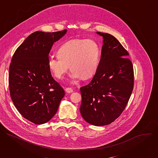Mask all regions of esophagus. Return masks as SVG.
<instances>
[{
    "mask_svg": "<svg viewBox=\"0 0 158 158\" xmlns=\"http://www.w3.org/2000/svg\"><path fill=\"white\" fill-rule=\"evenodd\" d=\"M65 91L67 93H71L73 92V89L72 88H71V87H67V88H65Z\"/></svg>",
    "mask_w": 158,
    "mask_h": 158,
    "instance_id": "34e87169",
    "label": "esophagus"
}]
</instances>
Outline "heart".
Masks as SVG:
<instances>
[{"instance_id": "obj_1", "label": "heart", "mask_w": 158, "mask_h": 158, "mask_svg": "<svg viewBox=\"0 0 158 158\" xmlns=\"http://www.w3.org/2000/svg\"><path fill=\"white\" fill-rule=\"evenodd\" d=\"M98 44L91 39H76L65 42L57 50L58 57L49 59V68L57 79H62L68 70L73 80L88 79L96 73L100 61Z\"/></svg>"}]
</instances>
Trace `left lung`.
Segmentation results:
<instances>
[{
	"label": "left lung",
	"instance_id": "1",
	"mask_svg": "<svg viewBox=\"0 0 158 158\" xmlns=\"http://www.w3.org/2000/svg\"><path fill=\"white\" fill-rule=\"evenodd\" d=\"M103 37L98 70L89 84L80 88L83 119L101 126L114 121L124 110L134 86V71L128 52L109 34L97 32Z\"/></svg>",
	"mask_w": 158,
	"mask_h": 158
}]
</instances>
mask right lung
<instances>
[{"label":"right lung","mask_w":158,"mask_h":158,"mask_svg":"<svg viewBox=\"0 0 158 158\" xmlns=\"http://www.w3.org/2000/svg\"><path fill=\"white\" fill-rule=\"evenodd\" d=\"M66 32H34L12 58L9 74L11 99L19 113L35 124L51 120L65 95L63 88L52 77L48 62L54 43Z\"/></svg>","instance_id":"1"}]
</instances>
